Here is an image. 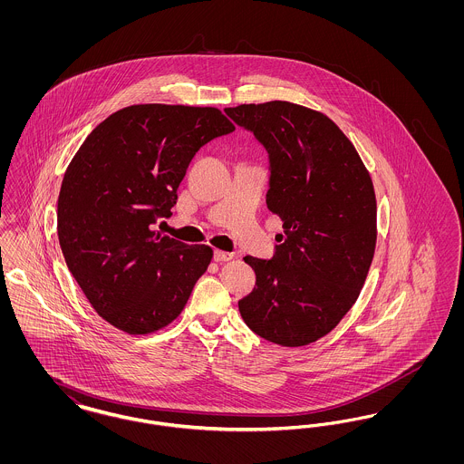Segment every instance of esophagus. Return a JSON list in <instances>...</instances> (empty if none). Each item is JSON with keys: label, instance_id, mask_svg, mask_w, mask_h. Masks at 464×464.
Segmentation results:
<instances>
[{"label": "esophagus", "instance_id": "obj_1", "mask_svg": "<svg viewBox=\"0 0 464 464\" xmlns=\"http://www.w3.org/2000/svg\"><path fill=\"white\" fill-rule=\"evenodd\" d=\"M231 259H233V254H229V252H222V250H216L214 252V261H218V263L231 261Z\"/></svg>", "mask_w": 464, "mask_h": 464}]
</instances>
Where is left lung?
Masks as SVG:
<instances>
[{
    "label": "left lung",
    "mask_w": 464,
    "mask_h": 464,
    "mask_svg": "<svg viewBox=\"0 0 464 464\" xmlns=\"http://www.w3.org/2000/svg\"><path fill=\"white\" fill-rule=\"evenodd\" d=\"M224 112L267 153V208L284 221L271 259L245 257L256 287L238 301L266 341L304 346L353 306L375 248V195L353 144L322 112L285 102Z\"/></svg>",
    "instance_id": "left-lung-1"
}]
</instances>
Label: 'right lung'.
<instances>
[{
  "instance_id": "1",
  "label": "right lung",
  "mask_w": 464,
  "mask_h": 464,
  "mask_svg": "<svg viewBox=\"0 0 464 464\" xmlns=\"http://www.w3.org/2000/svg\"><path fill=\"white\" fill-rule=\"evenodd\" d=\"M235 130L216 108L139 104L112 112L71 160L57 201L67 267L90 304L127 334L174 322L212 248L155 231L201 146Z\"/></svg>"
}]
</instances>
